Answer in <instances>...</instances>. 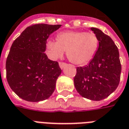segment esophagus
<instances>
[{
	"mask_svg": "<svg viewBox=\"0 0 129 129\" xmlns=\"http://www.w3.org/2000/svg\"><path fill=\"white\" fill-rule=\"evenodd\" d=\"M59 67H60L61 69H63L64 67L66 66V63L64 62H59Z\"/></svg>",
	"mask_w": 129,
	"mask_h": 129,
	"instance_id": "34e87169",
	"label": "esophagus"
}]
</instances>
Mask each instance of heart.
<instances>
[{
    "label": "heart",
    "mask_w": 129,
    "mask_h": 129,
    "mask_svg": "<svg viewBox=\"0 0 129 129\" xmlns=\"http://www.w3.org/2000/svg\"><path fill=\"white\" fill-rule=\"evenodd\" d=\"M57 41L47 42V53L53 59L62 57L67 51V57L76 65H84L95 57L99 47L97 36L92 32L68 31L59 34Z\"/></svg>",
    "instance_id": "obj_1"
}]
</instances>
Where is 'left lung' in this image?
<instances>
[{
	"instance_id": "left-lung-1",
	"label": "left lung",
	"mask_w": 129,
	"mask_h": 129,
	"mask_svg": "<svg viewBox=\"0 0 129 129\" xmlns=\"http://www.w3.org/2000/svg\"><path fill=\"white\" fill-rule=\"evenodd\" d=\"M91 29L98 38L99 47L87 66L76 68L74 82L82 97L100 101L117 88L122 68L118 49L112 39L100 29L91 27Z\"/></svg>"
}]
</instances>
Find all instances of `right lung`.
I'll return each instance as SVG.
<instances>
[{
	"instance_id": "obj_1",
	"label": "right lung",
	"mask_w": 129,
	"mask_h": 129,
	"mask_svg": "<svg viewBox=\"0 0 129 129\" xmlns=\"http://www.w3.org/2000/svg\"><path fill=\"white\" fill-rule=\"evenodd\" d=\"M61 25H30L13 43L6 61L7 80L21 99L43 101L55 91L61 70L57 61L50 60L45 51L47 39Z\"/></svg>"
}]
</instances>
